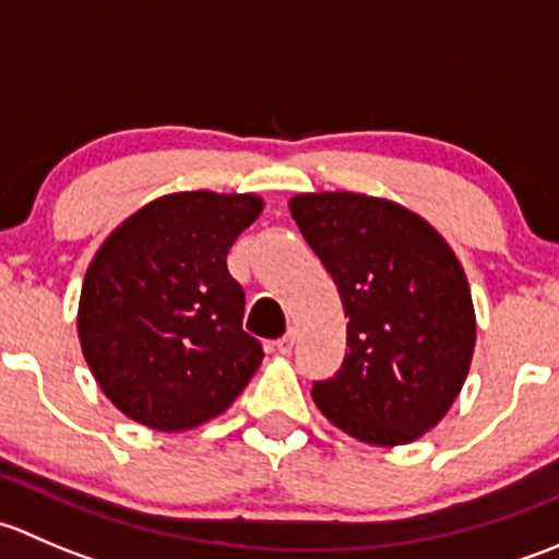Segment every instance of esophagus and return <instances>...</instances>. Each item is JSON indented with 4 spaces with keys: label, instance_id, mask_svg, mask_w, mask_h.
<instances>
[{
    "label": "esophagus",
    "instance_id": "esophagus-1",
    "mask_svg": "<svg viewBox=\"0 0 559 559\" xmlns=\"http://www.w3.org/2000/svg\"><path fill=\"white\" fill-rule=\"evenodd\" d=\"M295 343H297V332L289 330L284 337H278V341H275V352H278V354H292Z\"/></svg>",
    "mask_w": 559,
    "mask_h": 559
}]
</instances>
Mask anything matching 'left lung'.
<instances>
[{"label": "left lung", "mask_w": 559, "mask_h": 559, "mask_svg": "<svg viewBox=\"0 0 559 559\" xmlns=\"http://www.w3.org/2000/svg\"><path fill=\"white\" fill-rule=\"evenodd\" d=\"M289 207L348 316V352L332 379L313 381L316 405L365 443L416 441L452 408L476 346L454 251L425 218L379 197L297 194Z\"/></svg>", "instance_id": "left-lung-1"}]
</instances>
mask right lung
Instances as JSON below:
<instances>
[{
    "label": "right lung",
    "mask_w": 559,
    "mask_h": 559,
    "mask_svg": "<svg viewBox=\"0 0 559 559\" xmlns=\"http://www.w3.org/2000/svg\"><path fill=\"white\" fill-rule=\"evenodd\" d=\"M253 194L178 191L129 216L88 264L83 357L110 403L162 432L224 414L257 373L243 286L227 251L257 222Z\"/></svg>",
    "instance_id": "add662e5"
}]
</instances>
